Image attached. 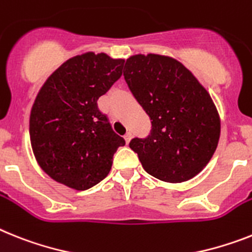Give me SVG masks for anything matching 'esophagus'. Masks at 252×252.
Segmentation results:
<instances>
[{
	"label": "esophagus",
	"mask_w": 252,
	"mask_h": 252,
	"mask_svg": "<svg viewBox=\"0 0 252 252\" xmlns=\"http://www.w3.org/2000/svg\"><path fill=\"white\" fill-rule=\"evenodd\" d=\"M130 138H132V133H130V132H126V136H124V139H126V143H129Z\"/></svg>",
	"instance_id": "obj_1"
}]
</instances>
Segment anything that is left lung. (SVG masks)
<instances>
[{
	"instance_id": "1",
	"label": "left lung",
	"mask_w": 252,
	"mask_h": 252,
	"mask_svg": "<svg viewBox=\"0 0 252 252\" xmlns=\"http://www.w3.org/2000/svg\"><path fill=\"white\" fill-rule=\"evenodd\" d=\"M124 79L151 120L129 147L146 172L164 182L193 178L217 150L220 120L210 94L179 61L160 55L126 60Z\"/></svg>"
}]
</instances>
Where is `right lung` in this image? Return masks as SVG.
Returning a JSON list of instances; mask_svg holds the SVG:
<instances>
[{"mask_svg":"<svg viewBox=\"0 0 252 252\" xmlns=\"http://www.w3.org/2000/svg\"><path fill=\"white\" fill-rule=\"evenodd\" d=\"M124 60L94 52L69 59L51 74L31 113V142L38 164L59 183L84 191L109 174L124 138L97 100L122 77Z\"/></svg>","mask_w":252,"mask_h":252,"instance_id":"add662e5","label":"right lung"}]
</instances>
